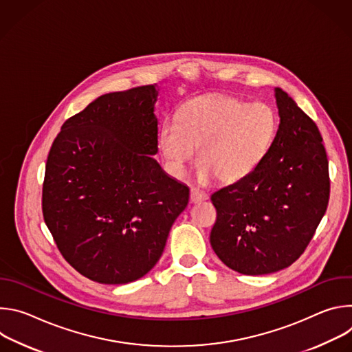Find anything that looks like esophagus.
<instances>
[{
    "label": "esophagus",
    "mask_w": 352,
    "mask_h": 352,
    "mask_svg": "<svg viewBox=\"0 0 352 352\" xmlns=\"http://www.w3.org/2000/svg\"><path fill=\"white\" fill-rule=\"evenodd\" d=\"M208 199V193H205L204 190H199L196 188L190 189V202L192 204H199V202H204V200Z\"/></svg>",
    "instance_id": "obj_1"
}]
</instances>
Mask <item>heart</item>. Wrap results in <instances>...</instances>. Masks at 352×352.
<instances>
[{
  "instance_id": "obj_1",
  "label": "heart",
  "mask_w": 352,
  "mask_h": 352,
  "mask_svg": "<svg viewBox=\"0 0 352 352\" xmlns=\"http://www.w3.org/2000/svg\"><path fill=\"white\" fill-rule=\"evenodd\" d=\"M277 116L266 103L231 96H200L167 118L157 135L166 170L182 177L199 148L197 179L224 184L248 178L266 159L277 133Z\"/></svg>"
}]
</instances>
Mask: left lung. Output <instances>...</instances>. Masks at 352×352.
Listing matches in <instances>:
<instances>
[{
    "label": "left lung",
    "mask_w": 352,
    "mask_h": 352,
    "mask_svg": "<svg viewBox=\"0 0 352 352\" xmlns=\"http://www.w3.org/2000/svg\"><path fill=\"white\" fill-rule=\"evenodd\" d=\"M280 124L263 163L212 195L217 220L210 243L220 261L248 276L291 266L326 213L329 162L316 124L280 87Z\"/></svg>",
    "instance_id": "1"
}]
</instances>
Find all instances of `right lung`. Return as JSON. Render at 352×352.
<instances>
[{
	"label": "right lung",
	"mask_w": 352,
	"mask_h": 352,
	"mask_svg": "<svg viewBox=\"0 0 352 352\" xmlns=\"http://www.w3.org/2000/svg\"><path fill=\"white\" fill-rule=\"evenodd\" d=\"M156 85L97 97L50 148L43 216L65 261L100 284H126L159 262L189 188L153 159Z\"/></svg>",
	"instance_id": "1"
}]
</instances>
